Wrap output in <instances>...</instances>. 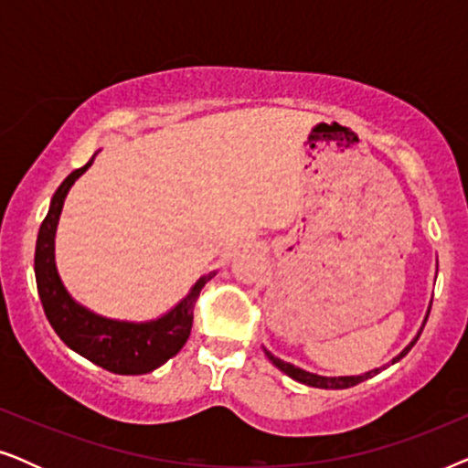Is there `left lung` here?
<instances>
[{
	"instance_id": "1",
	"label": "left lung",
	"mask_w": 468,
	"mask_h": 468,
	"mask_svg": "<svg viewBox=\"0 0 468 468\" xmlns=\"http://www.w3.org/2000/svg\"><path fill=\"white\" fill-rule=\"evenodd\" d=\"M431 304H432V300H431ZM428 313H431V306H428V311H426V317H424V322H421V325H420L418 335L413 336V341L409 343L407 347L402 349L399 356H394V357H392V362L383 364V367H379V368H373V370H368V373H362V375H347V377H324V375H315V373H309V370H304V368H298V367H293V364H290V362H283V360H281V357L272 356L271 351H268L266 347H264V354H266L268 360H271V362L274 364V367H277L279 370H283V373H285L287 377H292L293 381H298V383H304V386H311V388H319V389H345V388L357 386V383L367 381V379H370V377L379 375L383 368L389 367V364H396V362H400L402 357H405V356L409 354V351H411L413 345L418 343V338H420V335H421V330H424V325H426Z\"/></svg>"
}]
</instances>
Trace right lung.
I'll list each match as a JSON object with an SVG mask.
<instances>
[{
    "instance_id": "right-lung-1",
    "label": "right lung",
    "mask_w": 468,
    "mask_h": 468,
    "mask_svg": "<svg viewBox=\"0 0 468 468\" xmlns=\"http://www.w3.org/2000/svg\"><path fill=\"white\" fill-rule=\"evenodd\" d=\"M98 153H93V157L82 168L74 170L57 187L50 200L36 242L34 268L37 293L50 325L69 349L114 375H146L168 362L187 343L194 324L196 300L207 281L213 279L217 272L202 274L187 296L178 300L168 313L149 322H125V319L98 315L72 298L57 272L55 234L68 191L91 168Z\"/></svg>"
}]
</instances>
